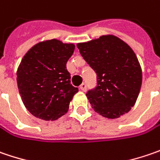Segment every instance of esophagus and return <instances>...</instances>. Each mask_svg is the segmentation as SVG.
Returning <instances> with one entry per match:
<instances>
[{"label":"esophagus","mask_w":160,"mask_h":160,"mask_svg":"<svg viewBox=\"0 0 160 160\" xmlns=\"http://www.w3.org/2000/svg\"><path fill=\"white\" fill-rule=\"evenodd\" d=\"M80 90L85 91V90H86V88H87V85H86L85 83H82V84L80 86Z\"/></svg>","instance_id":"esophagus-1"}]
</instances>
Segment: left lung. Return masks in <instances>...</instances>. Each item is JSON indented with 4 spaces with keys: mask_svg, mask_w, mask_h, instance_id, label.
<instances>
[{
    "mask_svg": "<svg viewBox=\"0 0 160 160\" xmlns=\"http://www.w3.org/2000/svg\"><path fill=\"white\" fill-rule=\"evenodd\" d=\"M77 47L97 73V87L86 94L94 110L111 119L128 113L142 81L141 65L132 49L112 35L79 43Z\"/></svg>",
    "mask_w": 160,
    "mask_h": 160,
    "instance_id": "obj_1",
    "label": "left lung"
}]
</instances>
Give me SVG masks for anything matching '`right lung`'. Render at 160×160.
Wrapping results in <instances>:
<instances>
[{
    "label": "right lung",
    "mask_w": 160,
    "mask_h": 160,
    "mask_svg": "<svg viewBox=\"0 0 160 160\" xmlns=\"http://www.w3.org/2000/svg\"><path fill=\"white\" fill-rule=\"evenodd\" d=\"M75 45L57 39L40 42L30 48L18 68V91L26 108L45 121L65 115L73 96L79 91L71 84L67 61Z\"/></svg>",
    "instance_id": "1"
}]
</instances>
